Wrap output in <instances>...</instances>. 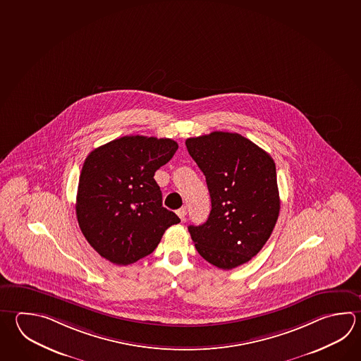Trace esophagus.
Here are the masks:
<instances>
[{
  "instance_id": "34e87169",
  "label": "esophagus",
  "mask_w": 361,
  "mask_h": 361,
  "mask_svg": "<svg viewBox=\"0 0 361 361\" xmlns=\"http://www.w3.org/2000/svg\"><path fill=\"white\" fill-rule=\"evenodd\" d=\"M177 216L180 217V219H181V221H185V217H186V208H185V207H183V208H180V209L177 211Z\"/></svg>"
}]
</instances>
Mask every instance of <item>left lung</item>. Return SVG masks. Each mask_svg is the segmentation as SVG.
Listing matches in <instances>:
<instances>
[{"instance_id": "obj_1", "label": "left lung", "mask_w": 361, "mask_h": 361, "mask_svg": "<svg viewBox=\"0 0 361 361\" xmlns=\"http://www.w3.org/2000/svg\"><path fill=\"white\" fill-rule=\"evenodd\" d=\"M185 144L211 195L207 222L189 226L197 252L221 269L241 266L260 252L279 219L274 161L236 133L213 131Z\"/></svg>"}]
</instances>
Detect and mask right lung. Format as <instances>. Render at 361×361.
Wrapping results in <instances>:
<instances>
[{
    "instance_id": "add662e5",
    "label": "right lung",
    "mask_w": 361,
    "mask_h": 361,
    "mask_svg": "<svg viewBox=\"0 0 361 361\" xmlns=\"http://www.w3.org/2000/svg\"><path fill=\"white\" fill-rule=\"evenodd\" d=\"M172 139L130 135L89 153L76 194L82 235L101 257L128 266L149 255L164 231L180 222L162 207L156 171L176 153Z\"/></svg>"
}]
</instances>
